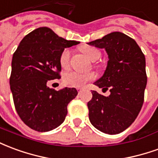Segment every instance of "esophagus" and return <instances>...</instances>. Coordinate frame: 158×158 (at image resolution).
I'll use <instances>...</instances> for the list:
<instances>
[{"label":"esophagus","mask_w":158,"mask_h":158,"mask_svg":"<svg viewBox=\"0 0 158 158\" xmlns=\"http://www.w3.org/2000/svg\"><path fill=\"white\" fill-rule=\"evenodd\" d=\"M77 90H78V93L80 94V93H81V90H82V89H81V88H77Z\"/></svg>","instance_id":"1"}]
</instances>
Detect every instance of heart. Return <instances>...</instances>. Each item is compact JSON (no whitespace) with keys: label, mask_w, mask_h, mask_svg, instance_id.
<instances>
[{"label":"heart","mask_w":158,"mask_h":158,"mask_svg":"<svg viewBox=\"0 0 158 158\" xmlns=\"http://www.w3.org/2000/svg\"><path fill=\"white\" fill-rule=\"evenodd\" d=\"M81 51L91 61L98 60L101 56V52H99V50L92 47H85L83 48H81ZM59 63H60V65L64 69H67L70 66V49L65 48L61 52L59 56ZM94 79L95 74L93 72L81 73L78 71H68L64 76V81L65 82V84L70 87H74V88H82L88 81H91Z\"/></svg>","instance_id":"obj_1"}]
</instances>
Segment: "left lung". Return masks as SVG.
I'll return each instance as SVG.
<instances>
[{
  "instance_id": "obj_1",
  "label": "left lung",
  "mask_w": 158,
  "mask_h": 158,
  "mask_svg": "<svg viewBox=\"0 0 158 158\" xmlns=\"http://www.w3.org/2000/svg\"><path fill=\"white\" fill-rule=\"evenodd\" d=\"M105 48L109 61L105 74L94 84L108 90V97L92 91L88 103V117L97 129L117 135L133 123L144 103L147 83L145 58L133 38L121 32H112L101 39L88 42Z\"/></svg>"
}]
</instances>
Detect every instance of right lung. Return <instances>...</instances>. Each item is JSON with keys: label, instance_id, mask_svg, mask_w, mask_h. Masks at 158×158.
Instances as JSON below:
<instances>
[{"label": "right lung", "instance_id": "1", "mask_svg": "<svg viewBox=\"0 0 158 158\" xmlns=\"http://www.w3.org/2000/svg\"><path fill=\"white\" fill-rule=\"evenodd\" d=\"M79 41H67L47 27L26 35L14 52L10 88L21 120L38 132L52 130L64 121L68 104L77 95L75 88L59 91L47 82L59 79V56L64 49Z\"/></svg>", "mask_w": 158, "mask_h": 158}]
</instances>
